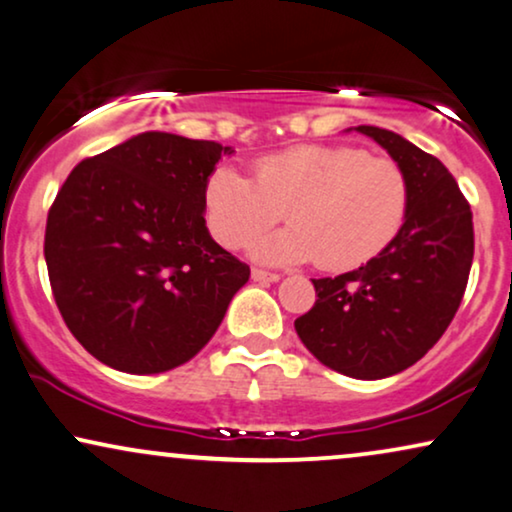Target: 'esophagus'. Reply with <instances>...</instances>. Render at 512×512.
I'll use <instances>...</instances> for the list:
<instances>
[{
  "label": "esophagus",
  "instance_id": "obj_1",
  "mask_svg": "<svg viewBox=\"0 0 512 512\" xmlns=\"http://www.w3.org/2000/svg\"><path fill=\"white\" fill-rule=\"evenodd\" d=\"M281 274H274V271H264V269H252V281L257 283H276Z\"/></svg>",
  "mask_w": 512,
  "mask_h": 512
}]
</instances>
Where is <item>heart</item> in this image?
Segmentation results:
<instances>
[{"label":"heart","mask_w":512,"mask_h":512,"mask_svg":"<svg viewBox=\"0 0 512 512\" xmlns=\"http://www.w3.org/2000/svg\"><path fill=\"white\" fill-rule=\"evenodd\" d=\"M205 219L224 248H245L283 215L293 224L257 245L274 262L364 267L399 234L409 210L404 167L354 146H297L255 163V179L219 165L205 179Z\"/></svg>","instance_id":"heart-1"}]
</instances>
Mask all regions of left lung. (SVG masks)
<instances>
[{
    "mask_svg": "<svg viewBox=\"0 0 512 512\" xmlns=\"http://www.w3.org/2000/svg\"><path fill=\"white\" fill-rule=\"evenodd\" d=\"M404 167L409 210L394 241L364 267L314 278L316 302L295 321L304 347L342 375L401 373L442 338L463 300L475 252L472 212L451 172L390 129L359 125Z\"/></svg>",
    "mask_w": 512,
    "mask_h": 512,
    "instance_id": "8db88e82",
    "label": "left lung"
}]
</instances>
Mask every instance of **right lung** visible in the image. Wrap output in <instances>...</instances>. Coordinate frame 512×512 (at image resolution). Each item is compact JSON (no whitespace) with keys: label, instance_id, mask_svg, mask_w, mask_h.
Returning a JSON list of instances; mask_svg holds the SVG:
<instances>
[{"label":"right lung","instance_id":"obj_1","mask_svg":"<svg viewBox=\"0 0 512 512\" xmlns=\"http://www.w3.org/2000/svg\"><path fill=\"white\" fill-rule=\"evenodd\" d=\"M234 148L144 132L82 160L47 217L51 293L77 342L125 373L208 345L250 267L212 241L203 189Z\"/></svg>","mask_w":512,"mask_h":512}]
</instances>
